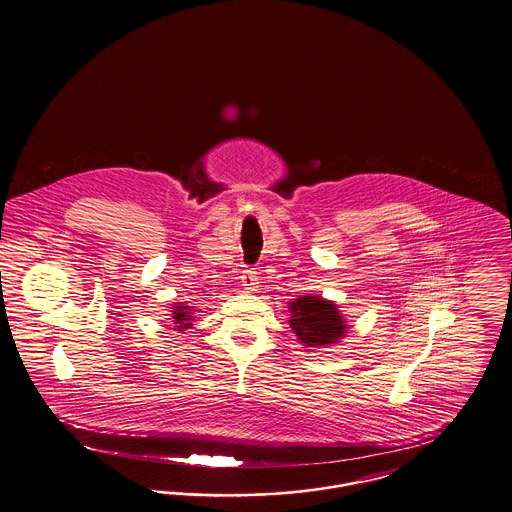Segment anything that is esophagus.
I'll list each match as a JSON object with an SVG mask.
<instances>
[{
    "instance_id": "1",
    "label": "esophagus",
    "mask_w": 512,
    "mask_h": 512,
    "mask_svg": "<svg viewBox=\"0 0 512 512\" xmlns=\"http://www.w3.org/2000/svg\"><path fill=\"white\" fill-rule=\"evenodd\" d=\"M257 284H259V276H257V272L253 268H247V270L242 272V286H244L245 290H255Z\"/></svg>"
}]
</instances>
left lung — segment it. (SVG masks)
I'll use <instances>...</instances> for the list:
<instances>
[{
    "label": "left lung",
    "instance_id": "8db88e82",
    "mask_svg": "<svg viewBox=\"0 0 512 512\" xmlns=\"http://www.w3.org/2000/svg\"><path fill=\"white\" fill-rule=\"evenodd\" d=\"M290 311V326L295 336L307 347H326L345 334V320L332 301L317 295H301L290 303Z\"/></svg>",
    "mask_w": 512,
    "mask_h": 512
}]
</instances>
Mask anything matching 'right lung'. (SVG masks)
Segmentation results:
<instances>
[{
  "mask_svg": "<svg viewBox=\"0 0 512 512\" xmlns=\"http://www.w3.org/2000/svg\"><path fill=\"white\" fill-rule=\"evenodd\" d=\"M192 307H182V305H174V311H172V318H174V324H178L176 328L178 330H184V328H190L192 326Z\"/></svg>",
  "mask_w": 512,
  "mask_h": 512,
  "instance_id": "right-lung-1",
  "label": "right lung"
}]
</instances>
